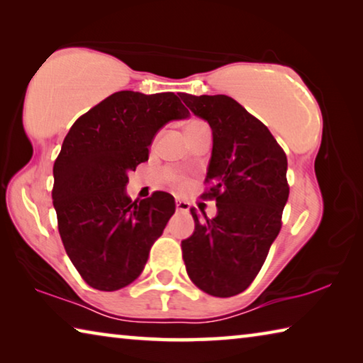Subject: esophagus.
Masks as SVG:
<instances>
[{
	"label": "esophagus",
	"instance_id": "esophagus-1",
	"mask_svg": "<svg viewBox=\"0 0 363 363\" xmlns=\"http://www.w3.org/2000/svg\"><path fill=\"white\" fill-rule=\"evenodd\" d=\"M189 208H190V205L187 203V201H184V200H176V210H177V211H181V213H187V211H189Z\"/></svg>",
	"mask_w": 363,
	"mask_h": 363
}]
</instances>
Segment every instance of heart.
<instances>
[{
    "instance_id": "1",
    "label": "heart",
    "mask_w": 363,
    "mask_h": 363,
    "mask_svg": "<svg viewBox=\"0 0 363 363\" xmlns=\"http://www.w3.org/2000/svg\"><path fill=\"white\" fill-rule=\"evenodd\" d=\"M200 123L201 121H199V120H190L189 123H187V125H186V130H187V128H190V126H195V125H200Z\"/></svg>"
}]
</instances>
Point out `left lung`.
I'll return each mask as SVG.
<instances>
[{
    "label": "left lung",
    "mask_w": 363,
    "mask_h": 363,
    "mask_svg": "<svg viewBox=\"0 0 363 363\" xmlns=\"http://www.w3.org/2000/svg\"><path fill=\"white\" fill-rule=\"evenodd\" d=\"M181 99L213 131V150L203 194L216 199L214 218L200 220L182 240L190 280L211 296L229 298L247 290L266 261L281 227L286 205V155L266 125L232 97L190 96Z\"/></svg>",
    "instance_id": "8db88e82"
}]
</instances>
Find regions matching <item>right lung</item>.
Instances as JSON below:
<instances>
[{"mask_svg": "<svg viewBox=\"0 0 363 363\" xmlns=\"http://www.w3.org/2000/svg\"><path fill=\"white\" fill-rule=\"evenodd\" d=\"M190 113L173 93L118 91L73 123L54 163L52 203L73 266L89 286L115 291L144 270L176 211L173 195L133 201L128 174L149 160L157 133Z\"/></svg>", "mask_w": 363, "mask_h": 363, "instance_id": "right-lung-1", "label": "right lung"}]
</instances>
